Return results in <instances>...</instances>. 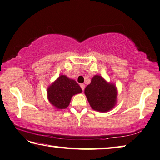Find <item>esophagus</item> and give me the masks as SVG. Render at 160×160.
I'll return each mask as SVG.
<instances>
[{"instance_id": "1", "label": "esophagus", "mask_w": 160, "mask_h": 160, "mask_svg": "<svg viewBox=\"0 0 160 160\" xmlns=\"http://www.w3.org/2000/svg\"><path fill=\"white\" fill-rule=\"evenodd\" d=\"M80 87H81V89H82V90H85V85H84V84H80Z\"/></svg>"}]
</instances>
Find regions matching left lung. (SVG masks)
Returning a JSON list of instances; mask_svg holds the SVG:
<instances>
[{
    "label": "left lung",
    "instance_id": "obj_1",
    "mask_svg": "<svg viewBox=\"0 0 160 160\" xmlns=\"http://www.w3.org/2000/svg\"><path fill=\"white\" fill-rule=\"evenodd\" d=\"M85 94L94 110L105 112L116 105L118 90L115 85L108 82L100 75L92 78L90 84L85 88Z\"/></svg>",
    "mask_w": 160,
    "mask_h": 160
}]
</instances>
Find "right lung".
Wrapping results in <instances>:
<instances>
[{
  "instance_id": "1",
  "label": "right lung",
  "mask_w": 160,
  "mask_h": 160,
  "mask_svg": "<svg viewBox=\"0 0 160 160\" xmlns=\"http://www.w3.org/2000/svg\"><path fill=\"white\" fill-rule=\"evenodd\" d=\"M82 91L75 80L62 75L48 88V99L55 108L65 109L70 105L72 96Z\"/></svg>"
}]
</instances>
